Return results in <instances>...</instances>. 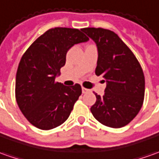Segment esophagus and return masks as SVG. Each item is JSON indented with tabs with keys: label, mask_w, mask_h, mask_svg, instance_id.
I'll use <instances>...</instances> for the list:
<instances>
[{
	"label": "esophagus",
	"mask_w": 159,
	"mask_h": 159,
	"mask_svg": "<svg viewBox=\"0 0 159 159\" xmlns=\"http://www.w3.org/2000/svg\"><path fill=\"white\" fill-rule=\"evenodd\" d=\"M82 91H83V93L85 94V93H87V92H89V89H86V88H84V87H83V88H82Z\"/></svg>",
	"instance_id": "esophagus-1"
}]
</instances>
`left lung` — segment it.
<instances>
[{
    "label": "left lung",
    "mask_w": 159,
    "mask_h": 159,
    "mask_svg": "<svg viewBox=\"0 0 159 159\" xmlns=\"http://www.w3.org/2000/svg\"><path fill=\"white\" fill-rule=\"evenodd\" d=\"M83 31L98 46L96 75L107 80L105 93H96L90 108L102 125L121 128L135 118L144 98V75L133 52L113 31L102 28H85Z\"/></svg>",
    "instance_id": "obj_1"
}]
</instances>
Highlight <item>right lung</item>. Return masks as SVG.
Wrapping results in <instances>:
<instances>
[{"label": "right lung", "instance_id": "add662e5", "mask_svg": "<svg viewBox=\"0 0 159 159\" xmlns=\"http://www.w3.org/2000/svg\"><path fill=\"white\" fill-rule=\"evenodd\" d=\"M81 30L61 27L47 30L20 58L16 102L27 120L38 129L47 130L63 124L82 94L80 84L68 87L56 82L68 50L89 40Z\"/></svg>", "mask_w": 159, "mask_h": 159}]
</instances>
